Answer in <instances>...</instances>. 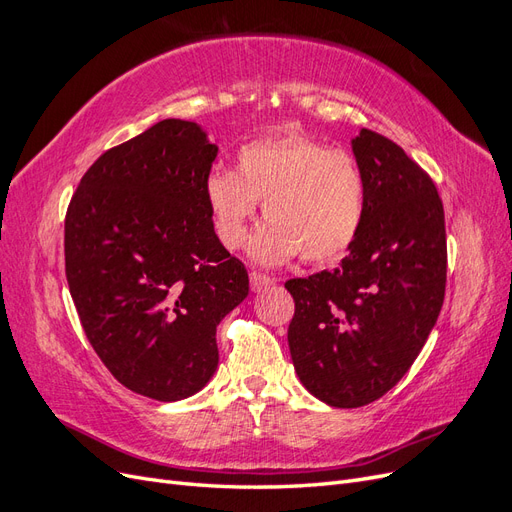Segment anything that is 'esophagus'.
I'll list each match as a JSON object with an SVG mask.
<instances>
[{
	"instance_id": "1",
	"label": "esophagus",
	"mask_w": 512,
	"mask_h": 512,
	"mask_svg": "<svg viewBox=\"0 0 512 512\" xmlns=\"http://www.w3.org/2000/svg\"><path fill=\"white\" fill-rule=\"evenodd\" d=\"M250 282H252V290L254 292H262V290H267V288H271L275 284L273 277H269L265 273H258V271L250 273Z\"/></svg>"
}]
</instances>
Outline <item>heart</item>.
<instances>
[{
    "label": "heart",
    "instance_id": "b5f03b06",
    "mask_svg": "<svg viewBox=\"0 0 512 512\" xmlns=\"http://www.w3.org/2000/svg\"><path fill=\"white\" fill-rule=\"evenodd\" d=\"M205 200L218 239L235 250L247 235L258 200L267 222L250 241L262 265L299 254L307 262L344 256L363 228L367 183L352 153L301 134L258 138L237 151V173L213 168Z\"/></svg>",
    "mask_w": 512,
    "mask_h": 512
}]
</instances>
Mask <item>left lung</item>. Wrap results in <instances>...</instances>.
<instances>
[{
  "mask_svg": "<svg viewBox=\"0 0 512 512\" xmlns=\"http://www.w3.org/2000/svg\"><path fill=\"white\" fill-rule=\"evenodd\" d=\"M352 153L367 183L359 237L337 269L286 282L294 371L333 408L367 406L404 378L446 288L444 209L431 177L365 128Z\"/></svg>",
  "mask_w": 512,
  "mask_h": 512,
  "instance_id": "obj_1",
  "label": "left lung"
}]
</instances>
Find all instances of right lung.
Listing matches in <instances>:
<instances>
[{
  "mask_svg": "<svg viewBox=\"0 0 512 512\" xmlns=\"http://www.w3.org/2000/svg\"><path fill=\"white\" fill-rule=\"evenodd\" d=\"M215 156L198 123L158 121L102 153L66 213V277L89 344L126 389L158 401L211 380L215 329L250 292L205 200Z\"/></svg>",
  "mask_w": 512,
  "mask_h": 512,
  "instance_id": "add662e5",
  "label": "right lung"
}]
</instances>
